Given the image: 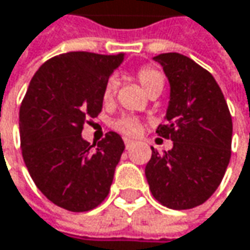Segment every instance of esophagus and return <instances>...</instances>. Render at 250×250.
Wrapping results in <instances>:
<instances>
[{
    "label": "esophagus",
    "instance_id": "1",
    "mask_svg": "<svg viewBox=\"0 0 250 250\" xmlns=\"http://www.w3.org/2000/svg\"><path fill=\"white\" fill-rule=\"evenodd\" d=\"M125 145L127 149H130L131 145H134V140H131V139H128V137H125Z\"/></svg>",
    "mask_w": 250,
    "mask_h": 250
}]
</instances>
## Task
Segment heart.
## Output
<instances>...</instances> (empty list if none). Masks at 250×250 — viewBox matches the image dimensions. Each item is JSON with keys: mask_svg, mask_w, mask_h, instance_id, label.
Returning a JSON list of instances; mask_svg holds the SVG:
<instances>
[{"mask_svg": "<svg viewBox=\"0 0 250 250\" xmlns=\"http://www.w3.org/2000/svg\"><path fill=\"white\" fill-rule=\"evenodd\" d=\"M136 78L140 82L142 88L146 91V94H149L150 91H153L156 88L164 86V75L153 66L140 68L136 74ZM117 86H119V82L116 78H110L105 82L104 89H103V101L105 104H111L114 101V97L117 94ZM113 127L127 136H137L143 130L142 122L133 116H123V117L117 119L116 122H113Z\"/></svg>", "mask_w": 250, "mask_h": 250, "instance_id": "1", "label": "heart"}]
</instances>
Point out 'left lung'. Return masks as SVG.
I'll use <instances>...</instances> for the list:
<instances>
[{"mask_svg": "<svg viewBox=\"0 0 250 250\" xmlns=\"http://www.w3.org/2000/svg\"><path fill=\"white\" fill-rule=\"evenodd\" d=\"M171 85L167 125L156 133L174 147L145 168L152 195L165 207L188 210L206 203L220 185L231 155V116L213 75L179 53L153 58Z\"/></svg>", "mask_w": 250, "mask_h": 250, "instance_id": "obj_1", "label": "left lung"}]
</instances>
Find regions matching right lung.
Returning a JSON list of instances; mask_svg holds the SVG:
<instances>
[{"mask_svg": "<svg viewBox=\"0 0 250 250\" xmlns=\"http://www.w3.org/2000/svg\"><path fill=\"white\" fill-rule=\"evenodd\" d=\"M125 55L69 52L44 62L20 107L21 152L36 187L53 204L89 211L108 195L125 142L108 131L95 145L81 133L103 108V89Z\"/></svg>", "mask_w": 250, "mask_h": 250, "instance_id": "right-lung-1", "label": "right lung"}]
</instances>
